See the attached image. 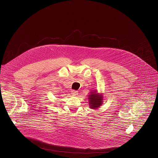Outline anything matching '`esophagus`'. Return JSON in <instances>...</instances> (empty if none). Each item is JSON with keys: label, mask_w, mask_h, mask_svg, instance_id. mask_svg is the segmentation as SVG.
<instances>
[{"label": "esophagus", "mask_w": 158, "mask_h": 158, "mask_svg": "<svg viewBox=\"0 0 158 158\" xmlns=\"http://www.w3.org/2000/svg\"><path fill=\"white\" fill-rule=\"evenodd\" d=\"M72 94L74 95V96H77L78 94V91H75V90H73V91H72Z\"/></svg>", "instance_id": "34e87169"}]
</instances>
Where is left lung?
<instances>
[{"instance_id":"left-lung-1","label":"left lung","mask_w":158,"mask_h":158,"mask_svg":"<svg viewBox=\"0 0 158 158\" xmlns=\"http://www.w3.org/2000/svg\"><path fill=\"white\" fill-rule=\"evenodd\" d=\"M89 108L92 109H97L102 105L103 102V93H98L96 90H92L88 96Z\"/></svg>"}]
</instances>
